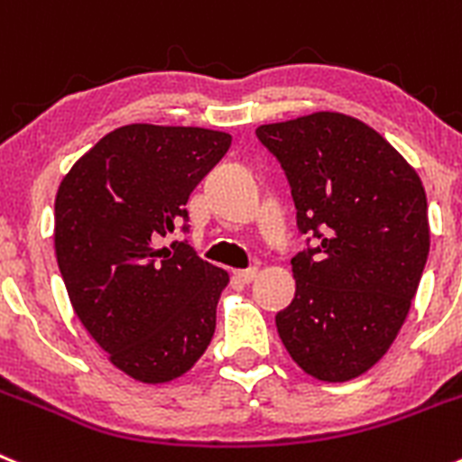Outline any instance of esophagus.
<instances>
[{
    "mask_svg": "<svg viewBox=\"0 0 462 462\" xmlns=\"http://www.w3.org/2000/svg\"><path fill=\"white\" fill-rule=\"evenodd\" d=\"M255 275H257V269L235 271V280H239V282H251V280H255Z\"/></svg>",
    "mask_w": 462,
    "mask_h": 462,
    "instance_id": "esophagus-1",
    "label": "esophagus"
}]
</instances>
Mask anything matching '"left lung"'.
Returning a JSON list of instances; mask_svg holds the SVG:
<instances>
[{
	"label": "left lung",
	"instance_id": "1",
	"mask_svg": "<svg viewBox=\"0 0 462 462\" xmlns=\"http://www.w3.org/2000/svg\"><path fill=\"white\" fill-rule=\"evenodd\" d=\"M255 134L290 180L299 230L317 239L291 260L296 296L275 314L278 335L305 374L351 381L385 356L420 287L430 245L421 180L376 129L335 111Z\"/></svg>",
	"mask_w": 462,
	"mask_h": 462
}]
</instances>
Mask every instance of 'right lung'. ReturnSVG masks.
I'll return each mask as SVG.
<instances>
[{
	"instance_id": "right-lung-1",
	"label": "right lung",
	"mask_w": 462,
	"mask_h": 462,
	"mask_svg": "<svg viewBox=\"0 0 462 462\" xmlns=\"http://www.w3.org/2000/svg\"><path fill=\"white\" fill-rule=\"evenodd\" d=\"M232 143L202 127L125 125L77 159L54 202V248L90 337L134 381L187 374L217 328L227 271L187 241V200Z\"/></svg>"
}]
</instances>
